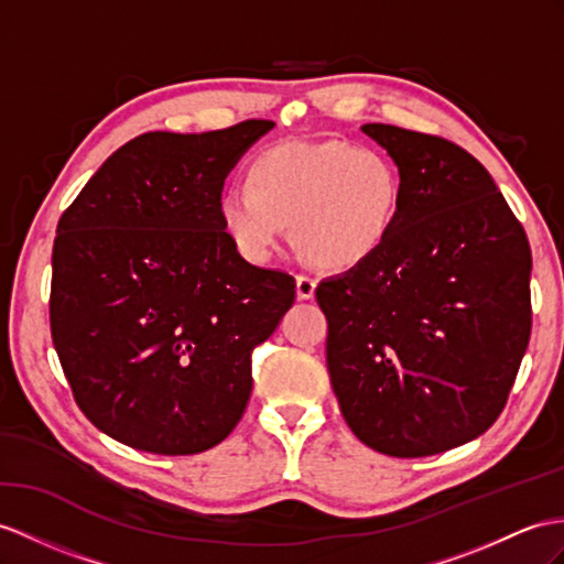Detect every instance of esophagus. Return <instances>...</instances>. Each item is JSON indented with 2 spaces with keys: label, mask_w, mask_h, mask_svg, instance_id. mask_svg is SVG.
<instances>
[{
  "label": "esophagus",
  "mask_w": 564,
  "mask_h": 564,
  "mask_svg": "<svg viewBox=\"0 0 564 564\" xmlns=\"http://www.w3.org/2000/svg\"><path fill=\"white\" fill-rule=\"evenodd\" d=\"M315 284H318V280L315 278H311V274H296V296L301 299V301H306V299H313V294H315Z\"/></svg>",
  "instance_id": "esophagus-1"
}]
</instances>
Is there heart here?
<instances>
[{"instance_id": "heart-1", "label": "heart", "mask_w": 564, "mask_h": 564, "mask_svg": "<svg viewBox=\"0 0 564 564\" xmlns=\"http://www.w3.org/2000/svg\"><path fill=\"white\" fill-rule=\"evenodd\" d=\"M404 178L390 155L349 141L284 143L260 153L249 184H231L217 203L231 246L265 263L290 225L311 263L349 270L392 235Z\"/></svg>"}]
</instances>
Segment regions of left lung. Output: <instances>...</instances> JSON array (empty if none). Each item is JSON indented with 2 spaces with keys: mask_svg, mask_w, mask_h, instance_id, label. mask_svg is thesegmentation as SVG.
Masks as SVG:
<instances>
[{
  "mask_svg": "<svg viewBox=\"0 0 564 564\" xmlns=\"http://www.w3.org/2000/svg\"><path fill=\"white\" fill-rule=\"evenodd\" d=\"M364 133L404 178L390 239L315 286L341 416L368 447L431 457L502 414L531 335L527 231L474 155L390 123Z\"/></svg>",
  "mask_w": 564,
  "mask_h": 564,
  "instance_id": "1",
  "label": "left lung"
}]
</instances>
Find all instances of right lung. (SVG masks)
I'll list each match as a JSON object with an SVG mask.
<instances>
[{
  "mask_svg": "<svg viewBox=\"0 0 564 564\" xmlns=\"http://www.w3.org/2000/svg\"><path fill=\"white\" fill-rule=\"evenodd\" d=\"M268 119L121 145L64 210L50 329L86 419L153 455H198L249 404L251 351L294 304L290 272L256 268L219 223L225 176Z\"/></svg>",
  "mask_w": 564,
  "mask_h": 564,
  "instance_id": "obj_1",
  "label": "right lung"
}]
</instances>
